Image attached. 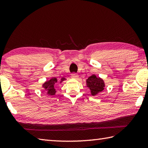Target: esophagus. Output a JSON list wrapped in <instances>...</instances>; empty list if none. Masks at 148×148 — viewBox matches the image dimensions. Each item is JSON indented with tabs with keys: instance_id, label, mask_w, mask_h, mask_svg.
I'll use <instances>...</instances> for the list:
<instances>
[{
	"instance_id": "esophagus-1",
	"label": "esophagus",
	"mask_w": 148,
	"mask_h": 148,
	"mask_svg": "<svg viewBox=\"0 0 148 148\" xmlns=\"http://www.w3.org/2000/svg\"><path fill=\"white\" fill-rule=\"evenodd\" d=\"M71 77L72 78H74V79H77L78 77V75L76 73H72L71 74Z\"/></svg>"
}]
</instances>
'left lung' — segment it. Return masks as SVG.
Here are the masks:
<instances>
[{
  "label": "left lung",
  "instance_id": "1",
  "mask_svg": "<svg viewBox=\"0 0 148 148\" xmlns=\"http://www.w3.org/2000/svg\"><path fill=\"white\" fill-rule=\"evenodd\" d=\"M86 86L90 90L92 95H95L99 92L103 90L105 87V83L100 77L92 75L86 79Z\"/></svg>",
  "mask_w": 148,
  "mask_h": 148
}]
</instances>
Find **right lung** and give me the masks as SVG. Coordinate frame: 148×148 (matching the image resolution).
<instances>
[{
	"instance_id": "obj_1",
	"label": "right lung",
	"mask_w": 148,
	"mask_h": 148,
	"mask_svg": "<svg viewBox=\"0 0 148 148\" xmlns=\"http://www.w3.org/2000/svg\"><path fill=\"white\" fill-rule=\"evenodd\" d=\"M65 79V78L63 77L62 78V81H61V82ZM56 83H57V79L55 77H53L49 81L46 82L43 85V87H44V88L46 90L48 95H54L55 93H56V90H55V88H54V85L55 84H56Z\"/></svg>"
}]
</instances>
